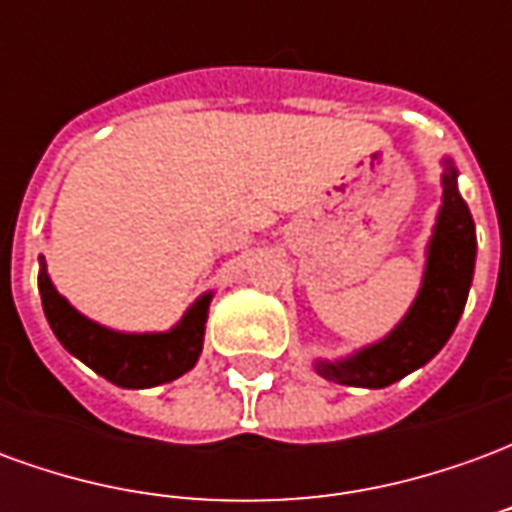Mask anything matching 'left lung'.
I'll list each match as a JSON object with an SVG mask.
<instances>
[{"label":"left lung","mask_w":512,"mask_h":512,"mask_svg":"<svg viewBox=\"0 0 512 512\" xmlns=\"http://www.w3.org/2000/svg\"><path fill=\"white\" fill-rule=\"evenodd\" d=\"M441 186L444 200L436 233L430 238L425 282L414 307L395 332L378 345H370L337 365L321 362L318 373L323 378L334 384L381 389L430 362L455 332L472 285L477 238L472 213L458 194L455 169L450 164L441 175Z\"/></svg>","instance_id":"obj_1"}]
</instances>
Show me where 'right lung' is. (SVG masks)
<instances>
[{
	"label": "right lung",
	"mask_w": 512,
	"mask_h": 512,
	"mask_svg": "<svg viewBox=\"0 0 512 512\" xmlns=\"http://www.w3.org/2000/svg\"><path fill=\"white\" fill-rule=\"evenodd\" d=\"M38 288L43 312L57 340L76 359H82L84 365L93 367L98 376H104L112 384L126 386V389L167 384L189 373L194 362L200 359L211 296H202L172 332L120 334L87 321L84 315L73 310L51 285L46 263L40 266Z\"/></svg>",
	"instance_id": "right-lung-1"
}]
</instances>
